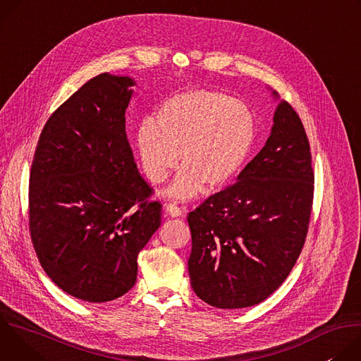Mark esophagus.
<instances>
[{
    "label": "esophagus",
    "instance_id": "esophagus-1",
    "mask_svg": "<svg viewBox=\"0 0 361 361\" xmlns=\"http://www.w3.org/2000/svg\"><path fill=\"white\" fill-rule=\"evenodd\" d=\"M166 212H167L169 216H171V217H180V216H183V213L185 212V209L178 207V205H177L176 202H170V204H167Z\"/></svg>",
    "mask_w": 361,
    "mask_h": 361
}]
</instances>
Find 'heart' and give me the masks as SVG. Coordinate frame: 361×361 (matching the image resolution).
Returning <instances> with one entry per match:
<instances>
[{
    "label": "heart",
    "mask_w": 361,
    "mask_h": 361,
    "mask_svg": "<svg viewBox=\"0 0 361 361\" xmlns=\"http://www.w3.org/2000/svg\"><path fill=\"white\" fill-rule=\"evenodd\" d=\"M255 140V120L241 101L214 90H190L163 102L156 124L145 120L135 144L145 176L163 183L176 167L183 170L169 188L187 200L204 184L220 190L244 167ZM180 154H178V151Z\"/></svg>",
    "instance_id": "heart-1"
}]
</instances>
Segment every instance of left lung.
<instances>
[{
	"instance_id": "obj_1",
	"label": "left lung",
	"mask_w": 361,
	"mask_h": 361,
	"mask_svg": "<svg viewBox=\"0 0 361 361\" xmlns=\"http://www.w3.org/2000/svg\"><path fill=\"white\" fill-rule=\"evenodd\" d=\"M313 195L310 142L298 114L281 101L263 149L234 184L187 216L194 293L219 308L251 307L271 295L302 250Z\"/></svg>"
}]
</instances>
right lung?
I'll return each instance as SVG.
<instances>
[{
	"label": "right lung",
	"mask_w": 361,
	"mask_h": 361,
	"mask_svg": "<svg viewBox=\"0 0 361 361\" xmlns=\"http://www.w3.org/2000/svg\"><path fill=\"white\" fill-rule=\"evenodd\" d=\"M134 81H87L45 123L31 164L30 235L47 276L67 294L111 301L133 288L137 255L161 224L126 134Z\"/></svg>",
	"instance_id": "obj_1"
}]
</instances>
